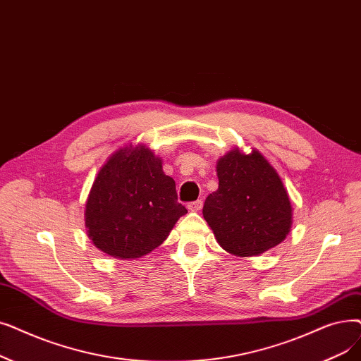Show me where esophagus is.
Listing matches in <instances>:
<instances>
[{
    "label": "esophagus",
    "mask_w": 361,
    "mask_h": 361,
    "mask_svg": "<svg viewBox=\"0 0 361 361\" xmlns=\"http://www.w3.org/2000/svg\"><path fill=\"white\" fill-rule=\"evenodd\" d=\"M202 207H203V202H202V200H195V202H190L189 205H187V208H189V211H193V212L200 211Z\"/></svg>",
    "instance_id": "esophagus-1"
}]
</instances>
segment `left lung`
<instances>
[{
    "instance_id": "8db88e82",
    "label": "left lung",
    "mask_w": 361,
    "mask_h": 361,
    "mask_svg": "<svg viewBox=\"0 0 361 361\" xmlns=\"http://www.w3.org/2000/svg\"><path fill=\"white\" fill-rule=\"evenodd\" d=\"M218 190L203 205L216 242L236 257H257L283 242L292 205L277 171L258 150L227 152L216 162Z\"/></svg>"
}]
</instances>
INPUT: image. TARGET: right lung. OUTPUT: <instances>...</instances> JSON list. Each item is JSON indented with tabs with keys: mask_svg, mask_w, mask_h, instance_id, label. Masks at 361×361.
Listing matches in <instances>:
<instances>
[{
	"mask_svg": "<svg viewBox=\"0 0 361 361\" xmlns=\"http://www.w3.org/2000/svg\"><path fill=\"white\" fill-rule=\"evenodd\" d=\"M184 214L162 159L143 145H130L100 168L84 215L96 247L114 258L135 259L162 245Z\"/></svg>",
	"mask_w": 361,
	"mask_h": 361,
	"instance_id": "right-lung-1",
	"label": "right lung"
}]
</instances>
